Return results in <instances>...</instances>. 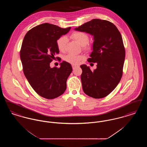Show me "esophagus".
<instances>
[{
  "label": "esophagus",
  "mask_w": 147,
  "mask_h": 147,
  "mask_svg": "<svg viewBox=\"0 0 147 147\" xmlns=\"http://www.w3.org/2000/svg\"><path fill=\"white\" fill-rule=\"evenodd\" d=\"M77 67V65L73 64V65H72V68H73V69H75V68H76Z\"/></svg>",
  "instance_id": "obj_1"
}]
</instances>
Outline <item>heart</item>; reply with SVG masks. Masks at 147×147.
<instances>
[{
    "mask_svg": "<svg viewBox=\"0 0 147 147\" xmlns=\"http://www.w3.org/2000/svg\"><path fill=\"white\" fill-rule=\"evenodd\" d=\"M70 37L78 42L80 45L83 46L84 49L87 51H91L92 49V46L89 42V35L84 32L80 31H76L71 33ZM67 43V38L65 36H61L57 40V47L58 49L61 52H64L65 50L66 44ZM85 59L84 55H78L73 53H69L65 56L64 60L71 64H78Z\"/></svg>",
    "mask_w": 147,
    "mask_h": 147,
    "instance_id": "1",
    "label": "heart"
}]
</instances>
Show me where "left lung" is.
<instances>
[{
	"label": "left lung",
	"instance_id": "1",
	"mask_svg": "<svg viewBox=\"0 0 147 147\" xmlns=\"http://www.w3.org/2000/svg\"><path fill=\"white\" fill-rule=\"evenodd\" d=\"M75 30L93 35L94 39L88 61L97 63V68L91 71L85 64L80 66L83 90L91 98H105L117 86L123 74L126 54L121 35L113 23L98 19Z\"/></svg>",
	"mask_w": 147,
	"mask_h": 147
}]
</instances>
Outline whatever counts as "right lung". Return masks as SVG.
Segmentation results:
<instances>
[{"instance_id":"obj_1","label":"right lung","mask_w":147,"mask_h":147,"mask_svg":"<svg viewBox=\"0 0 147 147\" xmlns=\"http://www.w3.org/2000/svg\"><path fill=\"white\" fill-rule=\"evenodd\" d=\"M70 29L45 23L31 28L24 37L20 51L23 71L31 87L42 98L53 99L66 90L71 65L63 61L60 67L51 68L49 64L59 52L57 40Z\"/></svg>"}]
</instances>
